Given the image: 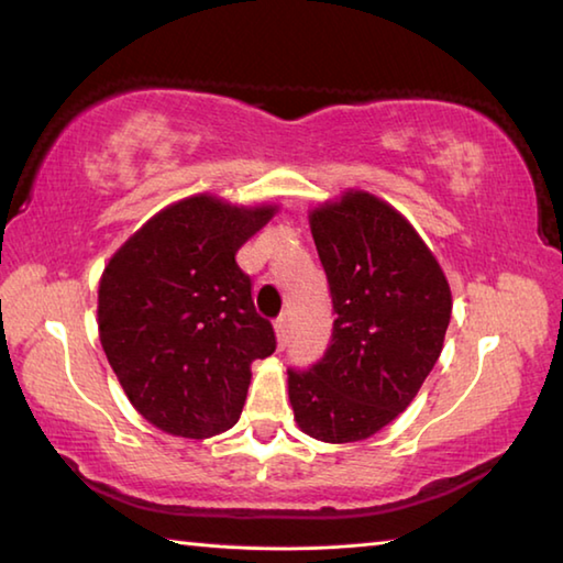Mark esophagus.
I'll use <instances>...</instances> for the list:
<instances>
[{"instance_id":"esophagus-1","label":"esophagus","mask_w":563,"mask_h":563,"mask_svg":"<svg viewBox=\"0 0 563 563\" xmlns=\"http://www.w3.org/2000/svg\"><path fill=\"white\" fill-rule=\"evenodd\" d=\"M288 334H290V314L283 312L278 320H275V336H278L280 350L285 344H288Z\"/></svg>"}]
</instances>
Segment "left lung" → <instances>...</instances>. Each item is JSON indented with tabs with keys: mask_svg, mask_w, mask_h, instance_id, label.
<instances>
[{
	"mask_svg": "<svg viewBox=\"0 0 563 563\" xmlns=\"http://www.w3.org/2000/svg\"><path fill=\"white\" fill-rule=\"evenodd\" d=\"M310 229L336 320L322 360L288 369L295 421L317 441H364L431 374L451 322V288L411 223L372 194L324 203Z\"/></svg>",
	"mask_w": 563,
	"mask_h": 563,
	"instance_id": "8db88e82",
	"label": "left lung"
}]
</instances>
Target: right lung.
Listing matches in <instances>:
<instances>
[{"instance_id":"right-lung-1","label":"right lung","mask_w":563,"mask_h":563,"mask_svg":"<svg viewBox=\"0 0 563 563\" xmlns=\"http://www.w3.org/2000/svg\"><path fill=\"white\" fill-rule=\"evenodd\" d=\"M275 209L189 197L159 211L112 255L98 330L132 406L162 431L209 438L239 421L251 362L275 352L239 249Z\"/></svg>"}]
</instances>
